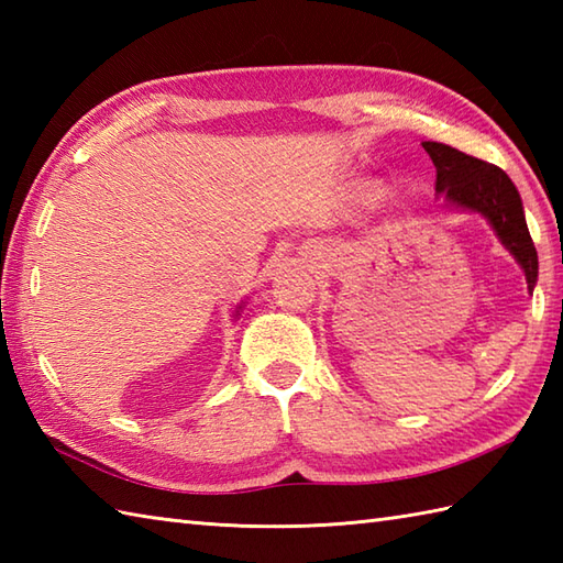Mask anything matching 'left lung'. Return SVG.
<instances>
[{
    "instance_id": "left-lung-1",
    "label": "left lung",
    "mask_w": 563,
    "mask_h": 563,
    "mask_svg": "<svg viewBox=\"0 0 563 563\" xmlns=\"http://www.w3.org/2000/svg\"><path fill=\"white\" fill-rule=\"evenodd\" d=\"M423 150L435 164V194L445 196L454 208L482 214L492 224L498 242L518 261L532 295L540 263L516 184L498 166L470 157L442 142H423Z\"/></svg>"
}]
</instances>
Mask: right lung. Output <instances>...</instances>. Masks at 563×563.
Returning a JSON list of instances; mask_svg holds the SVG:
<instances>
[{
  "mask_svg": "<svg viewBox=\"0 0 563 563\" xmlns=\"http://www.w3.org/2000/svg\"><path fill=\"white\" fill-rule=\"evenodd\" d=\"M244 307H246V302H244V300H242V305H236V309H234V314H232V317H234V321H236L239 317H242V309H244Z\"/></svg>",
  "mask_w": 563,
  "mask_h": 563,
  "instance_id": "add662e5",
  "label": "right lung"
}]
</instances>
